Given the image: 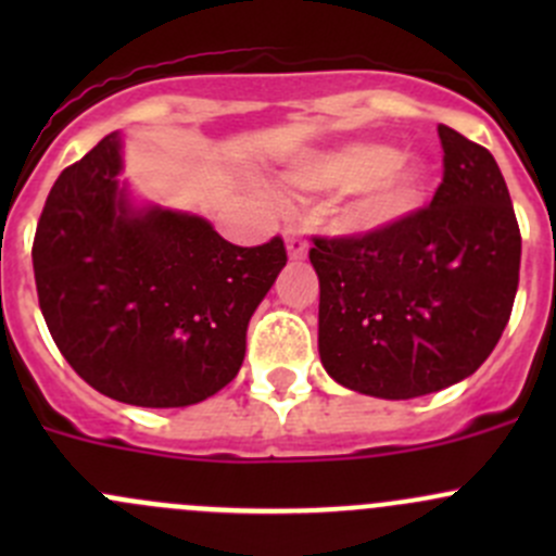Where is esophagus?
Segmentation results:
<instances>
[{
	"mask_svg": "<svg viewBox=\"0 0 556 556\" xmlns=\"http://www.w3.org/2000/svg\"><path fill=\"white\" fill-rule=\"evenodd\" d=\"M285 247H288L290 261H301V257H306V250H309L301 228H285Z\"/></svg>",
	"mask_w": 556,
	"mask_h": 556,
	"instance_id": "esophagus-1",
	"label": "esophagus"
}]
</instances>
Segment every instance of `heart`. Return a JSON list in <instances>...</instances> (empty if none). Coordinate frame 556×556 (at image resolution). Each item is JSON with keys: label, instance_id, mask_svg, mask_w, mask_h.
Returning a JSON list of instances; mask_svg holds the SVG:
<instances>
[{"label": "heart", "instance_id": "1", "mask_svg": "<svg viewBox=\"0 0 556 556\" xmlns=\"http://www.w3.org/2000/svg\"><path fill=\"white\" fill-rule=\"evenodd\" d=\"M288 179L309 193H361L352 220L361 231H382L419 210L430 185V164L390 144L357 142L314 155Z\"/></svg>", "mask_w": 556, "mask_h": 556}]
</instances>
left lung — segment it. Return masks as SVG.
I'll return each mask as SVG.
<instances>
[{"instance_id":"1","label":"left lung","mask_w":556,"mask_h":556,"mask_svg":"<svg viewBox=\"0 0 556 556\" xmlns=\"http://www.w3.org/2000/svg\"><path fill=\"white\" fill-rule=\"evenodd\" d=\"M444 182L425 210L363 237L314 239L319 361L363 395L408 401L463 382L511 317L521 237L492 153L439 126Z\"/></svg>"}]
</instances>
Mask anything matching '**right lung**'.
Masks as SVG:
<instances>
[{
  "instance_id": "right-lung-1",
  "label": "right lung",
  "mask_w": 556,
  "mask_h": 556,
  "mask_svg": "<svg viewBox=\"0 0 556 556\" xmlns=\"http://www.w3.org/2000/svg\"><path fill=\"white\" fill-rule=\"evenodd\" d=\"M110 134L50 188L31 263L39 309L77 377L112 401L182 408L239 374L247 325L288 263L282 239L237 247L210 220L137 204Z\"/></svg>"
}]
</instances>
